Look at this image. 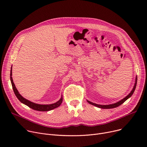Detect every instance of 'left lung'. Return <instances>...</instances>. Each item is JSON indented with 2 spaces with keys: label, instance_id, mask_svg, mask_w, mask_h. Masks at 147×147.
Segmentation results:
<instances>
[{
  "label": "left lung",
  "instance_id": "8db88e82",
  "mask_svg": "<svg viewBox=\"0 0 147 147\" xmlns=\"http://www.w3.org/2000/svg\"><path fill=\"white\" fill-rule=\"evenodd\" d=\"M137 76H136V81H135V84H134V87H133V88L132 90H131V91L129 93V94L125 97H124L123 99L121 100L120 101L115 102V103H114V104H108V105H101V104H97L96 103H94V102H92L88 100H87V102L92 105H94L96 107H98V108H100V109H114V108H115V107H117L119 106L120 105H121L122 104H123L127 99H128L129 97H131L133 93H134L135 90H136V86H137Z\"/></svg>",
  "mask_w": 147,
  "mask_h": 147
}]
</instances>
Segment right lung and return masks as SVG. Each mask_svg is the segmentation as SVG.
Segmentation results:
<instances>
[{"instance_id":"1","label":"right lung","mask_w":147,"mask_h":147,"mask_svg":"<svg viewBox=\"0 0 147 147\" xmlns=\"http://www.w3.org/2000/svg\"><path fill=\"white\" fill-rule=\"evenodd\" d=\"M12 66L11 67V70H10V81H11V86L13 87V91H14L15 94L16 95V96L17 97V98H18V100L23 104L26 105L27 106H28L29 107H30L32 109H33L34 110L36 111H50L51 110L55 109L56 108H57L58 107H59L61 104L62 103L63 101V97H62V95L61 97L60 98V99L57 101L55 103L53 104H36L34 102H33L27 99L24 98L23 97H22L20 94H19V92L18 91V90H17L14 83H13V80L12 78Z\"/></svg>"}]
</instances>
